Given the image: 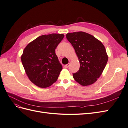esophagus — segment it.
Wrapping results in <instances>:
<instances>
[{"label":"esophagus","mask_w":128,"mask_h":128,"mask_svg":"<svg viewBox=\"0 0 128 128\" xmlns=\"http://www.w3.org/2000/svg\"><path fill=\"white\" fill-rule=\"evenodd\" d=\"M70 66V64L68 63V64H66V65H64V68H68V66Z\"/></svg>","instance_id":"esophagus-1"}]
</instances>
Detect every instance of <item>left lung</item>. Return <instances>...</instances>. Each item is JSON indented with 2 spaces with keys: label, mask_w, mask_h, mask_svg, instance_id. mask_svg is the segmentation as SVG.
Instances as JSON below:
<instances>
[{
  "label": "left lung",
  "mask_w": 128,
  "mask_h": 128,
  "mask_svg": "<svg viewBox=\"0 0 128 128\" xmlns=\"http://www.w3.org/2000/svg\"><path fill=\"white\" fill-rule=\"evenodd\" d=\"M66 37L80 63L79 70L73 74L74 80L83 86L94 83L102 74L108 62L104 46L94 36L84 32L68 33Z\"/></svg>",
  "instance_id": "1"
}]
</instances>
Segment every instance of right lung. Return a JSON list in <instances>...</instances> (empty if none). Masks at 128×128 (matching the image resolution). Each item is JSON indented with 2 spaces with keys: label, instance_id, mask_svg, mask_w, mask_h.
I'll return each mask as SVG.
<instances>
[{
  "label": "right lung",
  "instance_id": "right-lung-1",
  "mask_svg": "<svg viewBox=\"0 0 128 128\" xmlns=\"http://www.w3.org/2000/svg\"><path fill=\"white\" fill-rule=\"evenodd\" d=\"M64 37L63 34L42 35L24 48L21 60L29 80L40 88L56 82L62 71L55 49Z\"/></svg>",
  "mask_w": 128,
  "mask_h": 128
}]
</instances>
